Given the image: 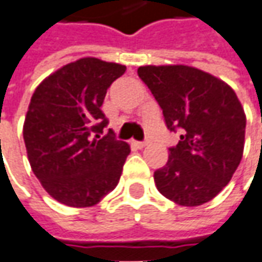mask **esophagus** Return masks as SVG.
<instances>
[{"label":"esophagus","mask_w":262,"mask_h":262,"mask_svg":"<svg viewBox=\"0 0 262 262\" xmlns=\"http://www.w3.org/2000/svg\"><path fill=\"white\" fill-rule=\"evenodd\" d=\"M133 143H135V146H138L139 149H143L145 146H147V143H149V142H147V140H145V142H133Z\"/></svg>","instance_id":"34e87169"}]
</instances>
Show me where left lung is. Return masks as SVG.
Masks as SVG:
<instances>
[{
	"mask_svg": "<svg viewBox=\"0 0 262 262\" xmlns=\"http://www.w3.org/2000/svg\"><path fill=\"white\" fill-rule=\"evenodd\" d=\"M138 74L181 140L169 147L155 183L178 205L209 202L231 181L243 159L247 117L232 87L191 66H142Z\"/></svg>",
	"mask_w": 262,
	"mask_h": 262,
	"instance_id": "obj_1",
	"label": "left lung"
}]
</instances>
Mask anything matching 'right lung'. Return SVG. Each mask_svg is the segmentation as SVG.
I'll list each match as a JSON object with an SVG mask.
<instances>
[{"label": "right lung", "instance_id": "obj_1", "mask_svg": "<svg viewBox=\"0 0 262 262\" xmlns=\"http://www.w3.org/2000/svg\"><path fill=\"white\" fill-rule=\"evenodd\" d=\"M126 66L84 57L42 80L27 110L23 136L34 175L50 196L73 208L99 204L119 183L130 146L116 140L101 112Z\"/></svg>", "mask_w": 262, "mask_h": 262}]
</instances>
